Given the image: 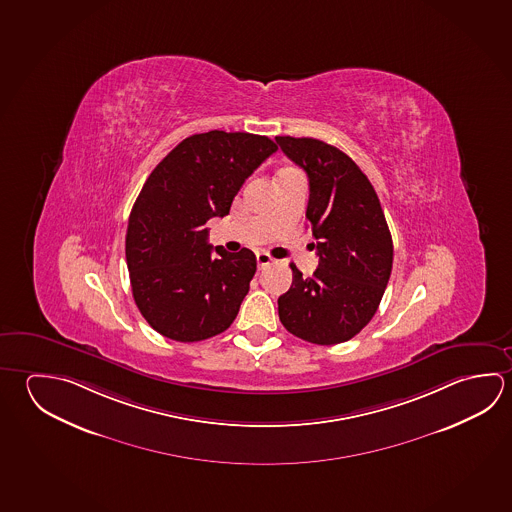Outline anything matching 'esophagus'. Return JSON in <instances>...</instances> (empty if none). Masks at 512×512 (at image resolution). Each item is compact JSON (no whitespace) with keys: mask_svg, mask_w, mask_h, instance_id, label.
I'll return each instance as SVG.
<instances>
[{"mask_svg":"<svg viewBox=\"0 0 512 512\" xmlns=\"http://www.w3.org/2000/svg\"><path fill=\"white\" fill-rule=\"evenodd\" d=\"M269 264H273V257L271 255H268L266 252L257 253V266H259V269L266 268Z\"/></svg>","mask_w":512,"mask_h":512,"instance_id":"obj_1","label":"esophagus"}]
</instances>
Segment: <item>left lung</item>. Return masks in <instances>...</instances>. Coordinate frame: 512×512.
Returning a JSON list of instances; mask_svg holds the SVG:
<instances>
[{
    "label": "left lung",
    "mask_w": 512,
    "mask_h": 512,
    "mask_svg": "<svg viewBox=\"0 0 512 512\" xmlns=\"http://www.w3.org/2000/svg\"><path fill=\"white\" fill-rule=\"evenodd\" d=\"M309 178L305 217L320 264L278 298V316L296 338L316 345L350 340L376 314L392 273L394 244L376 190L358 165L316 138H275Z\"/></svg>",
    "instance_id": "8db88e82"
}]
</instances>
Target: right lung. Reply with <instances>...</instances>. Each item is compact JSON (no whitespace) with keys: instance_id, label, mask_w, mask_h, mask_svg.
Instances as JSON below:
<instances>
[{"instance_id":"add662e5","label":"right lung","mask_w":512,"mask_h":512,"mask_svg":"<svg viewBox=\"0 0 512 512\" xmlns=\"http://www.w3.org/2000/svg\"><path fill=\"white\" fill-rule=\"evenodd\" d=\"M268 136L208 131L176 145L138 194L126 235L136 305L154 331L201 341L226 331L257 271L255 253L207 243L248 176L277 151Z\"/></svg>"}]
</instances>
